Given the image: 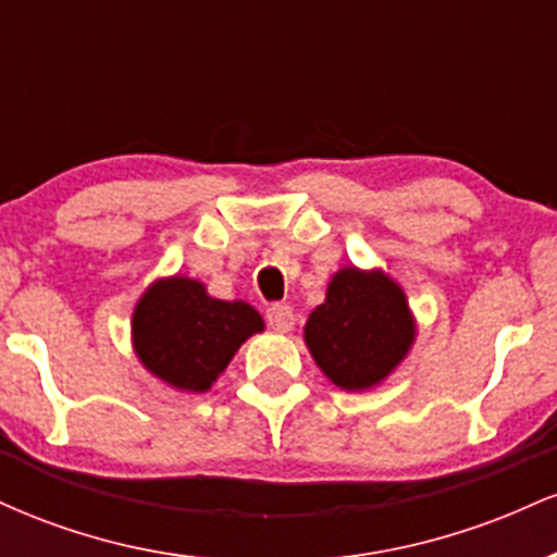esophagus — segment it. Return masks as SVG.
I'll list each match as a JSON object with an SVG mask.
<instances>
[{
  "label": "esophagus",
  "instance_id": "esophagus-1",
  "mask_svg": "<svg viewBox=\"0 0 557 557\" xmlns=\"http://www.w3.org/2000/svg\"><path fill=\"white\" fill-rule=\"evenodd\" d=\"M267 322H270L272 330L290 332L293 322H296V314H293V309L287 304H272L270 309H267Z\"/></svg>",
  "mask_w": 557,
  "mask_h": 557
}]
</instances>
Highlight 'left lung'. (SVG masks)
I'll return each instance as SVG.
<instances>
[{
  "instance_id": "left-lung-1",
  "label": "left lung",
  "mask_w": 557,
  "mask_h": 557,
  "mask_svg": "<svg viewBox=\"0 0 557 557\" xmlns=\"http://www.w3.org/2000/svg\"><path fill=\"white\" fill-rule=\"evenodd\" d=\"M306 345L337 387L369 389L393 374L417 337L403 287L382 270L332 274L327 298L304 327Z\"/></svg>"
}]
</instances>
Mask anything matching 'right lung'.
I'll use <instances>...</instances> for the list:
<instances>
[{
	"instance_id": "right-lung-1",
	"label": "right lung",
	"mask_w": 557,
	"mask_h": 557,
	"mask_svg": "<svg viewBox=\"0 0 557 557\" xmlns=\"http://www.w3.org/2000/svg\"><path fill=\"white\" fill-rule=\"evenodd\" d=\"M264 330L246 300L212 298L198 280H157L133 311V348L151 374L185 393H207L235 350Z\"/></svg>"
}]
</instances>
